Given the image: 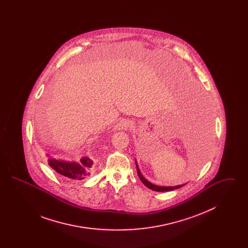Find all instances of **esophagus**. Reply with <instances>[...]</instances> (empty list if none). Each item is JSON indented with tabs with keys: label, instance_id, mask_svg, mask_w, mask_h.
Listing matches in <instances>:
<instances>
[{
	"label": "esophagus",
	"instance_id": "34e87169",
	"mask_svg": "<svg viewBox=\"0 0 248 248\" xmlns=\"http://www.w3.org/2000/svg\"><path fill=\"white\" fill-rule=\"evenodd\" d=\"M131 126V123H129L128 121H121L117 124V128L120 129H126Z\"/></svg>",
	"mask_w": 248,
	"mask_h": 248
}]
</instances>
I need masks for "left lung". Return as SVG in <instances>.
<instances>
[{
  "label": "left lung",
  "mask_w": 248,
  "mask_h": 248,
  "mask_svg": "<svg viewBox=\"0 0 248 248\" xmlns=\"http://www.w3.org/2000/svg\"><path fill=\"white\" fill-rule=\"evenodd\" d=\"M209 125L211 126V124H208V126ZM137 171H138V175H139L140 179L141 180L142 183L146 187H148L149 189H153V190H155V191H169V190H173V189H179V188H181V187H183L185 185V184L184 185H178V186H175V187H161V186H157V185L152 184L151 182H149L148 180H146L144 177H142L141 173H140V169L138 167V165H137Z\"/></svg>",
  "instance_id": "1"
}]
</instances>
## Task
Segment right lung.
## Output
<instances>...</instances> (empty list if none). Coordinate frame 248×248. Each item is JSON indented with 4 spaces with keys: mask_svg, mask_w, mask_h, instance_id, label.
<instances>
[{
    "mask_svg": "<svg viewBox=\"0 0 248 248\" xmlns=\"http://www.w3.org/2000/svg\"><path fill=\"white\" fill-rule=\"evenodd\" d=\"M49 165L64 177L81 180L90 175L93 161L87 157L82 158L80 163H70L56 159H49Z\"/></svg>",
    "mask_w": 248,
    "mask_h": 248,
    "instance_id": "add662e5",
    "label": "right lung"
}]
</instances>
